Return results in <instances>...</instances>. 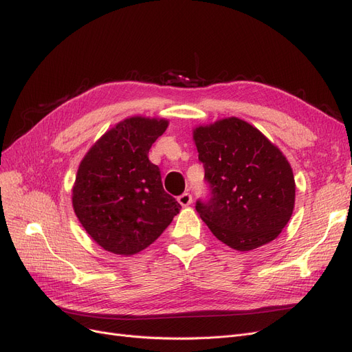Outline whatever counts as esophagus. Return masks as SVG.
Wrapping results in <instances>:
<instances>
[{"label":"esophagus","mask_w":352,"mask_h":352,"mask_svg":"<svg viewBox=\"0 0 352 352\" xmlns=\"http://www.w3.org/2000/svg\"><path fill=\"white\" fill-rule=\"evenodd\" d=\"M177 201H179V204H180V206L186 207V206H189V204H190V202H192V195H190L189 192H184L182 195H179Z\"/></svg>","instance_id":"1"}]
</instances>
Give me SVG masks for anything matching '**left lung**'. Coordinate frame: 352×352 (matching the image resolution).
Returning a JSON list of instances; mask_svg holds the SVG:
<instances>
[{
  "label": "left lung",
  "instance_id": "obj_1",
  "mask_svg": "<svg viewBox=\"0 0 352 352\" xmlns=\"http://www.w3.org/2000/svg\"><path fill=\"white\" fill-rule=\"evenodd\" d=\"M208 195L195 204L219 241L251 251L279 236L292 216L295 180L285 155L236 117L194 131Z\"/></svg>",
  "mask_w": 352,
  "mask_h": 352
}]
</instances>
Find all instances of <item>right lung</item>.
<instances>
[{"label": "right lung", "instance_id": "right-lung-1", "mask_svg": "<svg viewBox=\"0 0 352 352\" xmlns=\"http://www.w3.org/2000/svg\"><path fill=\"white\" fill-rule=\"evenodd\" d=\"M167 124L131 117L102 135L82 160L73 208L104 250L120 255L145 250L182 208L166 192L158 166L148 158Z\"/></svg>", "mask_w": 352, "mask_h": 352}]
</instances>
